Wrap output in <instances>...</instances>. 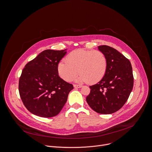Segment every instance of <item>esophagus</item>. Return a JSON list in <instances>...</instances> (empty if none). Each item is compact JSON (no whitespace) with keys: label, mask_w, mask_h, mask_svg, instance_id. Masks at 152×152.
Here are the masks:
<instances>
[{"label":"esophagus","mask_w":152,"mask_h":152,"mask_svg":"<svg viewBox=\"0 0 152 152\" xmlns=\"http://www.w3.org/2000/svg\"><path fill=\"white\" fill-rule=\"evenodd\" d=\"M74 87L75 88H80L82 87V86L81 85H74Z\"/></svg>","instance_id":"obj_1"}]
</instances>
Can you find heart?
Instances as JSON below:
<instances>
[{
  "label": "heart",
  "instance_id": "obj_1",
  "mask_svg": "<svg viewBox=\"0 0 152 152\" xmlns=\"http://www.w3.org/2000/svg\"><path fill=\"white\" fill-rule=\"evenodd\" d=\"M66 60L58 63L57 69L61 78L67 81L72 80L79 71L76 81L95 83L104 77L107 71L106 56L100 50L76 49L69 53Z\"/></svg>",
  "mask_w": 152,
  "mask_h": 152
}]
</instances>
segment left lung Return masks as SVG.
Segmentation results:
<instances>
[{"label": "left lung", "mask_w": 152, "mask_h": 152, "mask_svg": "<svg viewBox=\"0 0 152 152\" xmlns=\"http://www.w3.org/2000/svg\"><path fill=\"white\" fill-rule=\"evenodd\" d=\"M107 60L104 77L89 86L91 92L86 97L89 106L101 114H111L120 110L126 103L133 86L132 67L130 61L110 46H98Z\"/></svg>", "instance_id": "8db88e82"}]
</instances>
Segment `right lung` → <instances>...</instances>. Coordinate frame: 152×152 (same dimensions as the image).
<instances>
[{"mask_svg": "<svg viewBox=\"0 0 152 152\" xmlns=\"http://www.w3.org/2000/svg\"><path fill=\"white\" fill-rule=\"evenodd\" d=\"M66 50H45L23 69L19 94L23 104L32 114L44 118L56 116L74 89L72 85L59 77L57 69Z\"/></svg>", "mask_w": 152, "mask_h": 152, "instance_id": "1", "label": "right lung"}]
</instances>
